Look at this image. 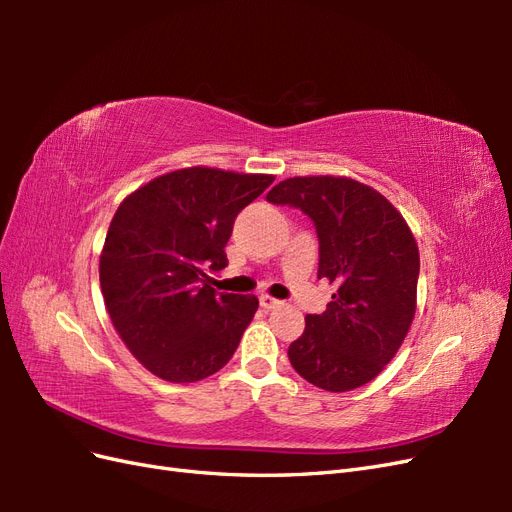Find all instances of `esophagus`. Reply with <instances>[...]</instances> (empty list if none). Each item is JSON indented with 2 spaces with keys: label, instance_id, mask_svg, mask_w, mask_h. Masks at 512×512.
<instances>
[{
  "label": "esophagus",
  "instance_id": "obj_1",
  "mask_svg": "<svg viewBox=\"0 0 512 512\" xmlns=\"http://www.w3.org/2000/svg\"><path fill=\"white\" fill-rule=\"evenodd\" d=\"M260 305L265 307V309H275V307H280L282 305V301H277V299H273V297H269V294H260Z\"/></svg>",
  "mask_w": 512,
  "mask_h": 512
}]
</instances>
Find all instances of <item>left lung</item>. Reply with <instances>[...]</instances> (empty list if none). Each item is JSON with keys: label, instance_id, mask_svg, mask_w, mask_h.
<instances>
[{"label": "left lung", "instance_id": "left-lung-1", "mask_svg": "<svg viewBox=\"0 0 512 512\" xmlns=\"http://www.w3.org/2000/svg\"><path fill=\"white\" fill-rule=\"evenodd\" d=\"M267 200L314 222L318 280L335 284L327 309L305 316L290 365L318 389H359L393 359L412 324L421 269L412 232L382 194L346 177L286 179Z\"/></svg>", "mask_w": 512, "mask_h": 512}]
</instances>
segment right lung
Wrapping results in <instances>:
<instances>
[{
    "instance_id": "obj_1",
    "label": "right lung",
    "mask_w": 512,
    "mask_h": 512,
    "mask_svg": "<svg viewBox=\"0 0 512 512\" xmlns=\"http://www.w3.org/2000/svg\"><path fill=\"white\" fill-rule=\"evenodd\" d=\"M271 175L183 168L119 205L100 256L102 297L123 344L151 374L196 382L222 369L252 322L254 294L215 292L211 273L241 209Z\"/></svg>"
}]
</instances>
